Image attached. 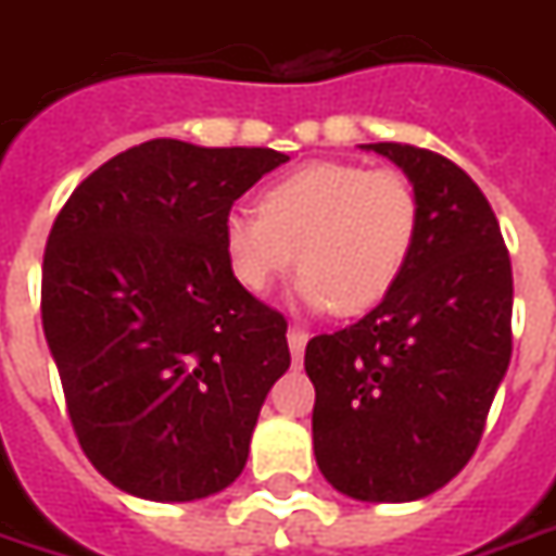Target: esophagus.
Instances as JSON below:
<instances>
[{"mask_svg": "<svg viewBox=\"0 0 556 556\" xmlns=\"http://www.w3.org/2000/svg\"><path fill=\"white\" fill-rule=\"evenodd\" d=\"M286 338H289V350H292V358L298 362V358L304 356V346H307L309 334L304 331V328L292 326V328H289V334H286Z\"/></svg>", "mask_w": 556, "mask_h": 556, "instance_id": "obj_1", "label": "esophagus"}]
</instances>
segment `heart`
Masks as SVG:
<instances>
[{
  "label": "heart",
  "mask_w": 556,
  "mask_h": 556,
  "mask_svg": "<svg viewBox=\"0 0 556 556\" xmlns=\"http://www.w3.org/2000/svg\"><path fill=\"white\" fill-rule=\"evenodd\" d=\"M420 228V203L405 176L341 161H316L262 191V206L222 215V249L233 282L267 294L294 267V292L309 309L365 313L405 274Z\"/></svg>",
  "instance_id": "heart-1"
}]
</instances>
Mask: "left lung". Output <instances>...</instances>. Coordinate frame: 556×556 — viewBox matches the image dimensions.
Segmentation results:
<instances>
[{"instance_id":"obj_1","label":"left lung","mask_w":556,"mask_h":556,"mask_svg":"<svg viewBox=\"0 0 556 556\" xmlns=\"http://www.w3.org/2000/svg\"><path fill=\"white\" fill-rule=\"evenodd\" d=\"M402 167L420 228L395 289L356 326L307 343L313 453L338 493L414 502L456 478L511 362V262L466 169L435 151L371 142Z\"/></svg>"}]
</instances>
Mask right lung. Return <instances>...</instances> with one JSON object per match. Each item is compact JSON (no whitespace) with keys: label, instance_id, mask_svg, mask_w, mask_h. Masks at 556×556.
<instances>
[{"label":"right lung","instance_id":"add662e5","mask_svg":"<svg viewBox=\"0 0 556 556\" xmlns=\"http://www.w3.org/2000/svg\"><path fill=\"white\" fill-rule=\"evenodd\" d=\"M274 149L151 139L72 191L41 264V326L81 451L151 502L240 478L270 387L289 368L282 313L230 277L222 215Z\"/></svg>","mask_w":556,"mask_h":556}]
</instances>
